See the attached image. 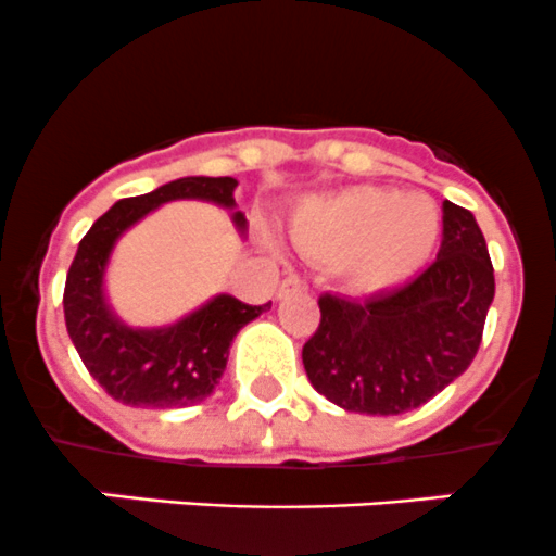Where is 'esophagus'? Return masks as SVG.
I'll use <instances>...</instances> for the list:
<instances>
[{"label": "esophagus", "mask_w": 556, "mask_h": 556, "mask_svg": "<svg viewBox=\"0 0 556 556\" xmlns=\"http://www.w3.org/2000/svg\"><path fill=\"white\" fill-rule=\"evenodd\" d=\"M302 289H305V283H302V280L296 276H289V278L280 280L276 294H278V300H286V296L296 294V291H302Z\"/></svg>", "instance_id": "esophagus-1"}]
</instances>
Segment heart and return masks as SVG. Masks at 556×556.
Masks as SVG:
<instances>
[{
    "mask_svg": "<svg viewBox=\"0 0 556 556\" xmlns=\"http://www.w3.org/2000/svg\"><path fill=\"white\" fill-rule=\"evenodd\" d=\"M441 224L432 197L356 186L302 202L289 222V238L307 260L340 265L351 289L372 294L421 270L435 251Z\"/></svg>",
    "mask_w": 556,
    "mask_h": 556,
    "instance_id": "b5f03b06",
    "label": "heart"
}]
</instances>
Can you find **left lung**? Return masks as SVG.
I'll return each instance as SVG.
<instances>
[{
  "instance_id": "left-lung-1",
  "label": "left lung",
  "mask_w": 556,
  "mask_h": 556,
  "mask_svg": "<svg viewBox=\"0 0 556 556\" xmlns=\"http://www.w3.org/2000/svg\"><path fill=\"white\" fill-rule=\"evenodd\" d=\"M494 300V270L476 216L443 202V243L421 276L365 300L324 294L302 345L307 381L351 414L397 416L470 367Z\"/></svg>"
}]
</instances>
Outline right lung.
Masks as SVG:
<instances>
[{"instance_id": "right-lung-1", "label": "right lung", "mask_w": 556, "mask_h": 556, "mask_svg": "<svg viewBox=\"0 0 556 556\" xmlns=\"http://www.w3.org/2000/svg\"><path fill=\"white\" fill-rule=\"evenodd\" d=\"M235 178L189 175L169 180L148 194L115 202L80 240L64 286V321L86 370L118 403L151 410L202 403L224 376L235 334L270 311L273 302L245 305L232 294H216L173 324L131 327L113 311L104 291V273L121 235L167 202H213L232 213L243 238L249 222L235 205Z\"/></svg>"}]
</instances>
